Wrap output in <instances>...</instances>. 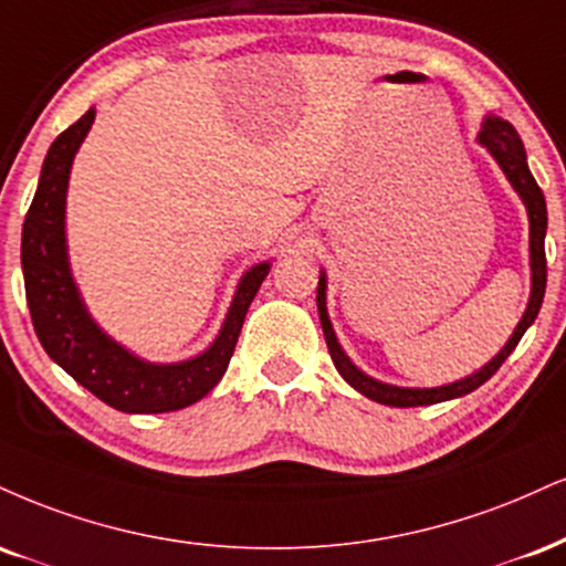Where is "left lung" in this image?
<instances>
[{
    "mask_svg": "<svg viewBox=\"0 0 566 566\" xmlns=\"http://www.w3.org/2000/svg\"><path fill=\"white\" fill-rule=\"evenodd\" d=\"M480 145L488 147V153L493 155L495 163L501 166V171L506 174V179L512 181V187L516 189V195L522 197L524 208H527L530 216V269H533V290H530V303L524 316L516 324L514 335L509 337V343L503 345L499 356L493 360H488L480 371H474L472 377L459 379V382L442 385V387H395L387 382H377L371 379L369 374H364L360 369L353 366V360L345 356V350L339 348L335 329H332L329 313H326V276L322 271L318 276V290H316V303H318V318H322V329H324V339L326 348H329V356L335 360L337 371L343 374V379L350 387H356L360 395H366L369 400H377V403L385 406H395V408H411V406H432V403H442V400L451 398H461V395L478 390L480 385H485L495 371L501 369V364L512 356V350L520 345V339L527 326L537 318V311L543 305V295H546V229H548V213H546V197H543V189L537 187V181L533 179L527 168V153H524V145L516 134V128L509 124V120L499 118V115H488L485 124H482L480 132Z\"/></svg>",
    "mask_w": 566,
    "mask_h": 566,
    "instance_id": "left-lung-1",
    "label": "left lung"
}]
</instances>
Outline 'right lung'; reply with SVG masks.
<instances>
[{"mask_svg": "<svg viewBox=\"0 0 566 566\" xmlns=\"http://www.w3.org/2000/svg\"><path fill=\"white\" fill-rule=\"evenodd\" d=\"M94 124V107L67 126L46 153L36 195L25 213L20 263H23L25 301L39 343L54 364L97 395L102 403L126 413H166L197 403L213 390L227 371L244 313L269 274V263H258L240 279L234 301L213 345L181 364H147L118 345L88 316L67 265L65 195L67 176L81 142Z\"/></svg>", "mask_w": 566, "mask_h": 566, "instance_id": "right-lung-1", "label": "right lung"}]
</instances>
